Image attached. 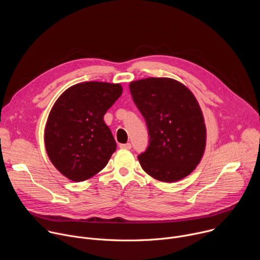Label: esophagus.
Listing matches in <instances>:
<instances>
[{
	"instance_id": "34e87169",
	"label": "esophagus",
	"mask_w": 260,
	"mask_h": 260,
	"mask_svg": "<svg viewBox=\"0 0 260 260\" xmlns=\"http://www.w3.org/2000/svg\"><path fill=\"white\" fill-rule=\"evenodd\" d=\"M119 147L121 148V149H131L132 145H131V143H126V144H120Z\"/></svg>"
}]
</instances>
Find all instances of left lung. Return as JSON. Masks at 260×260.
I'll use <instances>...</instances> for the list:
<instances>
[{
  "label": "left lung",
  "instance_id": "left-lung-1",
  "mask_svg": "<svg viewBox=\"0 0 260 260\" xmlns=\"http://www.w3.org/2000/svg\"><path fill=\"white\" fill-rule=\"evenodd\" d=\"M129 90L149 136L138 155L142 169L168 183L188 176L206 147L205 120L192 92L174 79L153 77L131 82Z\"/></svg>",
  "mask_w": 260,
  "mask_h": 260
}]
</instances>
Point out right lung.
Returning a JSON list of instances; mask_svg holds the SVG:
<instances>
[{
    "label": "right lung",
    "mask_w": 260,
    "mask_h": 260,
    "mask_svg": "<svg viewBox=\"0 0 260 260\" xmlns=\"http://www.w3.org/2000/svg\"><path fill=\"white\" fill-rule=\"evenodd\" d=\"M121 93L120 84L83 82L68 88L53 105L45 127V148L53 166L68 179L91 178L116 150L104 115Z\"/></svg>",
    "instance_id": "obj_1"
}]
</instances>
